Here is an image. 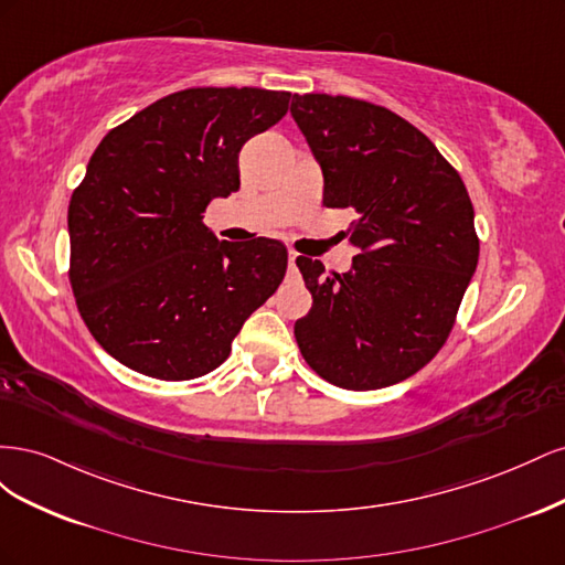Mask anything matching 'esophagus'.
Segmentation results:
<instances>
[{"label": "esophagus", "mask_w": 565, "mask_h": 565, "mask_svg": "<svg viewBox=\"0 0 565 565\" xmlns=\"http://www.w3.org/2000/svg\"><path fill=\"white\" fill-rule=\"evenodd\" d=\"M287 259H289V270H297V259H299V254L289 249V256H287Z\"/></svg>", "instance_id": "obj_1"}]
</instances>
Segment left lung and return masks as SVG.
<instances>
[{
	"label": "left lung",
	"instance_id": "8db88e82",
	"mask_svg": "<svg viewBox=\"0 0 565 565\" xmlns=\"http://www.w3.org/2000/svg\"><path fill=\"white\" fill-rule=\"evenodd\" d=\"M297 127L322 169L324 207H351L347 273L297 266L313 297L295 322L322 380L372 391L413 377L446 344L478 264L465 181L426 136L361 98L295 94Z\"/></svg>",
	"mask_w": 565,
	"mask_h": 565
}]
</instances>
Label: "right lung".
<instances>
[{
    "mask_svg": "<svg viewBox=\"0 0 565 565\" xmlns=\"http://www.w3.org/2000/svg\"><path fill=\"white\" fill-rule=\"evenodd\" d=\"M289 92L169 94L98 143L67 207L71 285L115 361L152 380L216 370L287 270L280 241L221 243L202 224L241 188L237 156L285 117Z\"/></svg>",
    "mask_w": 565,
    "mask_h": 565,
    "instance_id": "obj_1",
    "label": "right lung"
}]
</instances>
